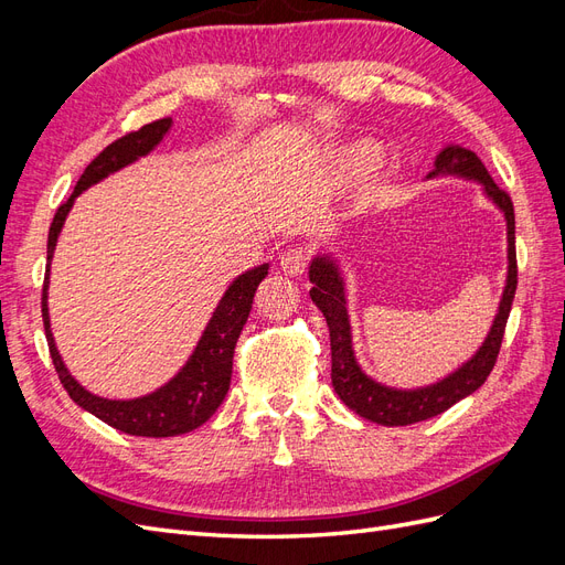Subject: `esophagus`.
<instances>
[{
    "label": "esophagus",
    "instance_id": "obj_1",
    "mask_svg": "<svg viewBox=\"0 0 565 565\" xmlns=\"http://www.w3.org/2000/svg\"><path fill=\"white\" fill-rule=\"evenodd\" d=\"M306 264H309V254H306L301 247H292L280 254V268L287 273V276H301L306 270Z\"/></svg>",
    "mask_w": 565,
    "mask_h": 565
}]
</instances>
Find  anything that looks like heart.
<instances>
[{
	"mask_svg": "<svg viewBox=\"0 0 565 565\" xmlns=\"http://www.w3.org/2000/svg\"><path fill=\"white\" fill-rule=\"evenodd\" d=\"M380 160V148L372 141H358L353 146L341 148L330 167V174L334 181H349L353 177H361L363 172Z\"/></svg>",
	"mask_w": 565,
	"mask_h": 565,
	"instance_id": "b5f03b06",
	"label": "heart"
}]
</instances>
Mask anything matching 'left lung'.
<instances>
[{"label": "left lung", "instance_id": "left-lung-1", "mask_svg": "<svg viewBox=\"0 0 565 565\" xmlns=\"http://www.w3.org/2000/svg\"><path fill=\"white\" fill-rule=\"evenodd\" d=\"M440 174H455V177H465V179L483 183L486 195L504 212L507 243H509V273H507V285L500 301V311L494 316V322L483 341V347L476 351L471 361H467L459 370L448 374L446 380H440L431 386L413 388V391L391 388L370 380L361 370V365L355 363L353 347H351V322L347 313L344 280L339 276L337 264L330 259V256H318L309 270V278L313 282L311 299L322 311L330 328L332 386L337 391V396L344 401L355 415H361L370 422H377L382 426H407L415 422L431 419L440 413H446L448 407H452L461 398L471 396L478 386H483L494 363H498V353L502 347L511 301H514V295H516L519 268H516L514 202H511V198L502 191V188L492 181L486 164L478 160L476 152L469 148H461V146L443 148L440 156L436 158V169L429 174V179Z\"/></svg>", "mask_w": 565, "mask_h": 565}]
</instances>
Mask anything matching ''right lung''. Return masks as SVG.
Instances as JSON below:
<instances>
[{
	"mask_svg": "<svg viewBox=\"0 0 565 565\" xmlns=\"http://www.w3.org/2000/svg\"><path fill=\"white\" fill-rule=\"evenodd\" d=\"M169 127H172V117L158 119V122H150L139 131H131L122 136V139L113 141L108 148L100 150L98 156L89 162V167L84 169V174L79 177L73 195L61 204L54 221H51L49 243H46V276L42 287V318H44V332L49 341V353L58 372V380L67 391V396H71L79 407L87 409V413L96 415L100 422L110 424L113 429L125 431L129 436H148V438H167V436L193 431L207 422L216 413V407L224 403L231 386L233 353H235L237 337H241L245 322L249 318L256 287H259V282L268 276V264L256 266L231 282L226 295L221 297L210 324L204 328L191 361L183 365V370L177 374V377L169 384L160 386L158 391L148 393V396L134 398V401L98 398L71 377V372H67L56 351L54 334H51L46 289H49V264L54 259L58 233L63 228L67 212L73 207L75 198L82 191H87L89 185L117 172V169H122L134 160L148 156V152L162 141V136L169 131Z\"/></svg>",
	"mask_w": 565,
	"mask_h": 565,
	"instance_id": "1",
	"label": "right lung"
}]
</instances>
